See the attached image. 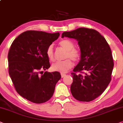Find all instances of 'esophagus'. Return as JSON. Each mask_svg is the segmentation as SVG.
<instances>
[{"label": "esophagus", "instance_id": "obj_1", "mask_svg": "<svg viewBox=\"0 0 123 123\" xmlns=\"http://www.w3.org/2000/svg\"><path fill=\"white\" fill-rule=\"evenodd\" d=\"M61 77L62 78H64V77H65L66 76V74H61Z\"/></svg>", "mask_w": 123, "mask_h": 123}]
</instances>
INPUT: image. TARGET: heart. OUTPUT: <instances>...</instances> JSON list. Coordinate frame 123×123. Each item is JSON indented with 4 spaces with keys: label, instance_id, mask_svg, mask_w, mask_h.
<instances>
[{
    "label": "heart",
    "instance_id": "1",
    "mask_svg": "<svg viewBox=\"0 0 123 123\" xmlns=\"http://www.w3.org/2000/svg\"><path fill=\"white\" fill-rule=\"evenodd\" d=\"M62 48L66 50L65 58H70L74 61H77L80 58V52L78 49L74 48V43L68 39H63L59 43ZM47 55L49 60L53 61L55 55L53 51V45L50 44L48 47L46 51ZM73 63L70 59L68 58L62 61H58L53 63L52 68L54 71H58L61 73H65L72 68Z\"/></svg>",
    "mask_w": 123,
    "mask_h": 123
}]
</instances>
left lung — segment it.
<instances>
[{"label":"left lung","instance_id":"1","mask_svg":"<svg viewBox=\"0 0 123 123\" xmlns=\"http://www.w3.org/2000/svg\"><path fill=\"white\" fill-rule=\"evenodd\" d=\"M64 37L76 39L80 49V60L71 73V94L78 101H93L104 92L111 81L114 61L110 47L94 29L80 27L63 32L62 37ZM76 72L80 73L77 74Z\"/></svg>","mask_w":123,"mask_h":123}]
</instances>
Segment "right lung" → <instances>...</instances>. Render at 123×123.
Here are the masks:
<instances>
[{"mask_svg": "<svg viewBox=\"0 0 123 123\" xmlns=\"http://www.w3.org/2000/svg\"><path fill=\"white\" fill-rule=\"evenodd\" d=\"M59 36V32L26 31L14 39L9 49V76L17 93L31 102L42 104L48 101L61 78L58 71L39 74L50 68L47 49Z\"/></svg>", "mask_w": 123, "mask_h": 123, "instance_id": "obj_1", "label": "right lung"}]
</instances>
